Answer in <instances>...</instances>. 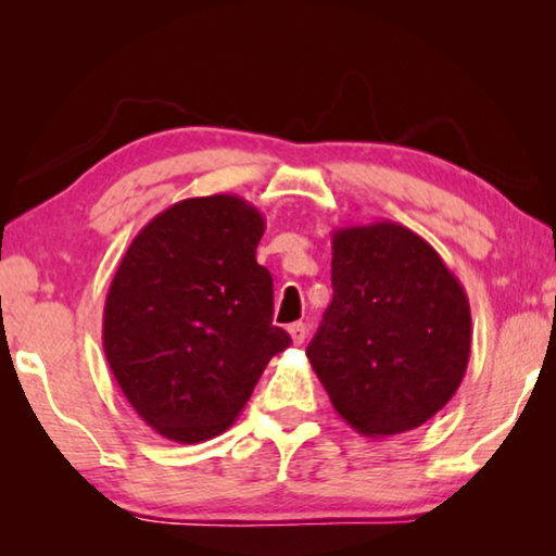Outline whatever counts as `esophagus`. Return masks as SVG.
Wrapping results in <instances>:
<instances>
[{"instance_id": "34e87169", "label": "esophagus", "mask_w": 556, "mask_h": 556, "mask_svg": "<svg viewBox=\"0 0 556 556\" xmlns=\"http://www.w3.org/2000/svg\"><path fill=\"white\" fill-rule=\"evenodd\" d=\"M289 336H291V343L301 345L306 341V326L304 324H291L289 326Z\"/></svg>"}]
</instances>
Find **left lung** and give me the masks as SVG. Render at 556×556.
Here are the masks:
<instances>
[{"mask_svg": "<svg viewBox=\"0 0 556 556\" xmlns=\"http://www.w3.org/2000/svg\"><path fill=\"white\" fill-rule=\"evenodd\" d=\"M331 285L306 355L336 412L365 437L421 427L464 380V287L427 240L390 220L333 232Z\"/></svg>", "mask_w": 556, "mask_h": 556, "instance_id": "1", "label": "left lung"}]
</instances>
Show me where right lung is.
Masks as SVG:
<instances>
[{"mask_svg": "<svg viewBox=\"0 0 556 556\" xmlns=\"http://www.w3.org/2000/svg\"><path fill=\"white\" fill-rule=\"evenodd\" d=\"M262 232L265 218L240 195L178 201L139 230L110 285V370L139 417L178 444L223 434L291 343L271 326Z\"/></svg>", "mask_w": 556, "mask_h": 556, "instance_id": "1", "label": "right lung"}]
</instances>
